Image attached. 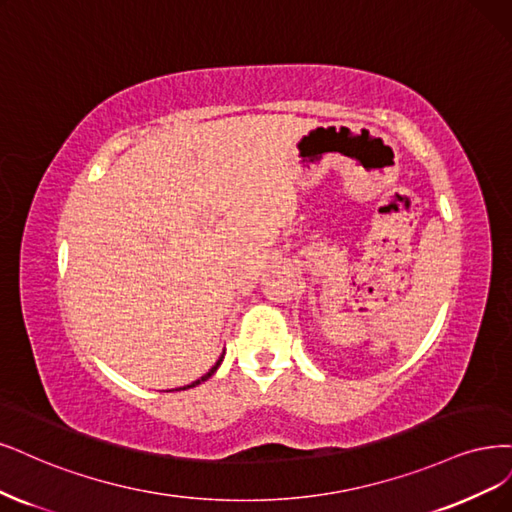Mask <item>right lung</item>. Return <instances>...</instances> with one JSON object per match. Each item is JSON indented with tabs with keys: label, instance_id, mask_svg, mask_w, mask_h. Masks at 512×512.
I'll return each mask as SVG.
<instances>
[{
	"label": "right lung",
	"instance_id": "add662e5",
	"mask_svg": "<svg viewBox=\"0 0 512 512\" xmlns=\"http://www.w3.org/2000/svg\"><path fill=\"white\" fill-rule=\"evenodd\" d=\"M222 358H224V356H222ZM222 358H220V360H218V362H216V366H214V368H211V370H209V373H207V375H203V377H201V379H197V381H195V383H190V385H186V387H182V390H188V387H195V385H199V383H201V381H207V379H209V377H211V375H214V373H216V370H218V366H220V362H222Z\"/></svg>",
	"mask_w": 512,
	"mask_h": 512
}]
</instances>
